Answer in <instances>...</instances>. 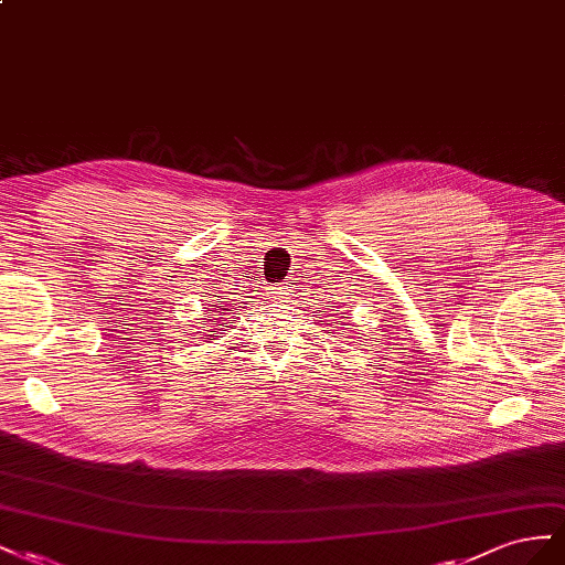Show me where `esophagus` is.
I'll use <instances>...</instances> for the list:
<instances>
[{"mask_svg":"<svg viewBox=\"0 0 565 565\" xmlns=\"http://www.w3.org/2000/svg\"><path fill=\"white\" fill-rule=\"evenodd\" d=\"M269 291H271V298L274 300H288V296H291V286H288V284H279V286H274V288H269Z\"/></svg>","mask_w":565,"mask_h":565,"instance_id":"34e87169","label":"esophagus"}]
</instances>
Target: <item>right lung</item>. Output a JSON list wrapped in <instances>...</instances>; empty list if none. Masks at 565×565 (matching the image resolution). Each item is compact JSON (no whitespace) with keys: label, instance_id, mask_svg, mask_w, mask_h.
<instances>
[{"label":"right lung","instance_id":"add662e5","mask_svg":"<svg viewBox=\"0 0 565 565\" xmlns=\"http://www.w3.org/2000/svg\"><path fill=\"white\" fill-rule=\"evenodd\" d=\"M220 310H224V305H220ZM222 319V317H220ZM217 327H222V324H217ZM211 341H213V338H211Z\"/></svg>","mask_w":565,"mask_h":565}]
</instances>
